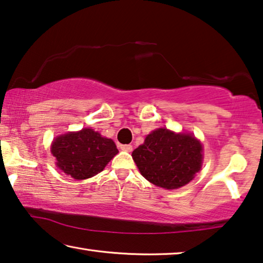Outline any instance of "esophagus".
<instances>
[{"label":"esophagus","mask_w":263,"mask_h":263,"mask_svg":"<svg viewBox=\"0 0 263 263\" xmlns=\"http://www.w3.org/2000/svg\"><path fill=\"white\" fill-rule=\"evenodd\" d=\"M120 148L124 152H132L133 151V146L132 144H121Z\"/></svg>","instance_id":"esophagus-1"}]
</instances>
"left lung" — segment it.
<instances>
[{
    "label": "left lung",
    "mask_w": 263,
    "mask_h": 263,
    "mask_svg": "<svg viewBox=\"0 0 263 263\" xmlns=\"http://www.w3.org/2000/svg\"><path fill=\"white\" fill-rule=\"evenodd\" d=\"M132 157L148 181L176 190L189 184L200 171L203 146L192 134L159 128L146 136Z\"/></svg>",
    "instance_id": "1"
}]
</instances>
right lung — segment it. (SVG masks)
I'll return each instance as SVG.
<instances>
[{"mask_svg": "<svg viewBox=\"0 0 263 263\" xmlns=\"http://www.w3.org/2000/svg\"><path fill=\"white\" fill-rule=\"evenodd\" d=\"M51 153L58 168L77 180L96 176L119 153L111 139L103 138L93 129L70 132L53 140Z\"/></svg>", "mask_w": 263, "mask_h": 263, "instance_id": "obj_1", "label": "right lung"}]
</instances>
